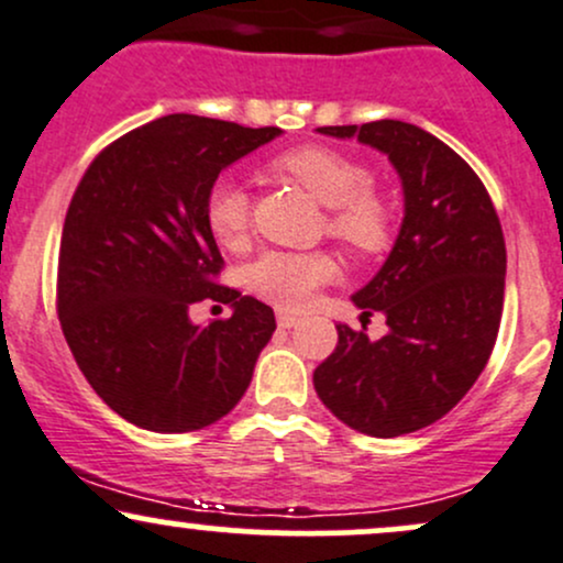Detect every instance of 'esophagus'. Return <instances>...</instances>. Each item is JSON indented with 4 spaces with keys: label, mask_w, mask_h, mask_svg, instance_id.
Wrapping results in <instances>:
<instances>
[{
    "label": "esophagus",
    "mask_w": 563,
    "mask_h": 563,
    "mask_svg": "<svg viewBox=\"0 0 563 563\" xmlns=\"http://www.w3.org/2000/svg\"><path fill=\"white\" fill-rule=\"evenodd\" d=\"M296 323H299V318H296V314L286 312V310H277V325H280V329H294Z\"/></svg>",
    "instance_id": "34e87169"
}]
</instances>
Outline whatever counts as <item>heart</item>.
I'll list each match as a JSON object with an SVG mask.
<instances>
[{
    "instance_id": "1",
    "label": "heart",
    "mask_w": 563,
    "mask_h": 563,
    "mask_svg": "<svg viewBox=\"0 0 563 563\" xmlns=\"http://www.w3.org/2000/svg\"><path fill=\"white\" fill-rule=\"evenodd\" d=\"M275 170L329 206L325 230L339 245L361 258L379 256L390 249L395 211L374 184V173L352 154L323 144H305L275 157ZM206 227L221 249H240L249 238L251 197L232 176L216 178L206 195ZM336 275L329 253L267 251L249 264L245 283L256 296L280 310H305L314 291Z\"/></svg>"
}]
</instances>
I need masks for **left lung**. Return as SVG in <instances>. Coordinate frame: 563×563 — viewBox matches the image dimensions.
Segmentation results:
<instances>
[{
	"label": "left lung",
	"instance_id": "1",
	"mask_svg": "<svg viewBox=\"0 0 563 563\" xmlns=\"http://www.w3.org/2000/svg\"><path fill=\"white\" fill-rule=\"evenodd\" d=\"M385 152L404 181L406 216L385 267L352 301L382 312L387 336L336 325L314 390L357 432L395 438L446 417L489 363L505 299V238L475 170L441 139L400 120L318 128Z\"/></svg>",
	"mask_w": 563,
	"mask_h": 563
}]
</instances>
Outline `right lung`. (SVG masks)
Listing matches in <instances>:
<instances>
[{
  "mask_svg": "<svg viewBox=\"0 0 563 563\" xmlns=\"http://www.w3.org/2000/svg\"><path fill=\"white\" fill-rule=\"evenodd\" d=\"M280 135L168 114L111 141L74 189L58 251V318L79 372L122 419L152 432L219 422L249 390L275 312L221 286L206 195L234 159ZM230 303L195 327L188 307Z\"/></svg>",
  "mask_w": 563,
  "mask_h": 563,
  "instance_id": "obj_1",
  "label": "right lung"
}]
</instances>
